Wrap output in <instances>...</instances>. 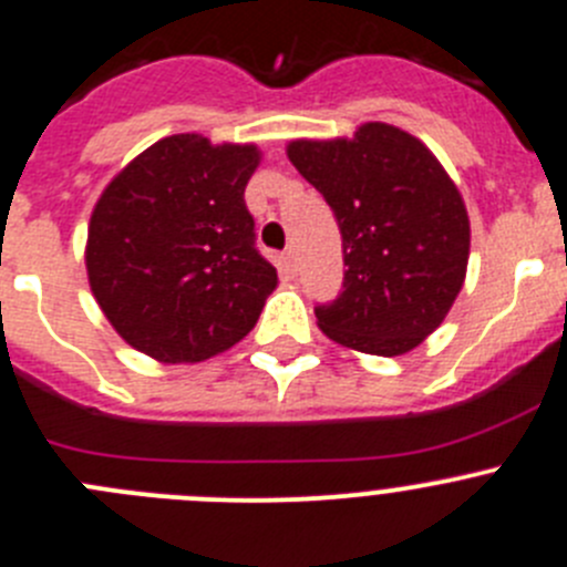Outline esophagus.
<instances>
[{"mask_svg": "<svg viewBox=\"0 0 567 567\" xmlns=\"http://www.w3.org/2000/svg\"><path fill=\"white\" fill-rule=\"evenodd\" d=\"M296 259H299V257H296V248H288V251L282 254V262H285V268H288L290 274L296 271Z\"/></svg>", "mask_w": 567, "mask_h": 567, "instance_id": "1", "label": "esophagus"}]
</instances>
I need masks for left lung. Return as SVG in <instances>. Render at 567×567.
Returning a JSON list of instances; mask_svg holds the SVG:
<instances>
[{
    "instance_id": "1",
    "label": "left lung",
    "mask_w": 567,
    "mask_h": 567,
    "mask_svg": "<svg viewBox=\"0 0 567 567\" xmlns=\"http://www.w3.org/2000/svg\"><path fill=\"white\" fill-rule=\"evenodd\" d=\"M288 161L333 208L344 290L319 330L370 355L415 350L455 305L468 265V212L430 146L370 121L353 137L290 141Z\"/></svg>"
}]
</instances>
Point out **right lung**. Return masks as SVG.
Masks as SVG:
<instances>
[{
  "mask_svg": "<svg viewBox=\"0 0 567 567\" xmlns=\"http://www.w3.org/2000/svg\"><path fill=\"white\" fill-rule=\"evenodd\" d=\"M257 144L161 137L106 183L86 228V279L115 333L161 364L246 339L277 288L254 248L246 186Z\"/></svg>",
  "mask_w": 567,
  "mask_h": 567,
  "instance_id": "obj_1",
  "label": "right lung"
}]
</instances>
